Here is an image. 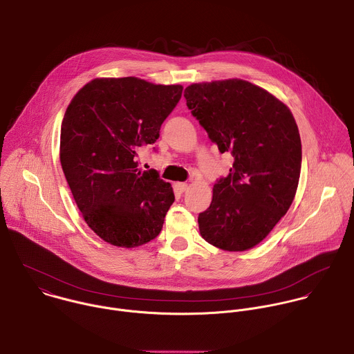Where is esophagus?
<instances>
[{
  "label": "esophagus",
  "mask_w": 354,
  "mask_h": 354,
  "mask_svg": "<svg viewBox=\"0 0 354 354\" xmlns=\"http://www.w3.org/2000/svg\"><path fill=\"white\" fill-rule=\"evenodd\" d=\"M174 189H176L177 192L183 194V192H185V191L188 189V184H187V183H176V184H174Z\"/></svg>",
  "instance_id": "34e87169"
}]
</instances>
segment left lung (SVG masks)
<instances>
[{
	"label": "left lung",
	"instance_id": "left-lung-1",
	"mask_svg": "<svg viewBox=\"0 0 354 354\" xmlns=\"http://www.w3.org/2000/svg\"><path fill=\"white\" fill-rule=\"evenodd\" d=\"M184 97L220 152L235 159L198 217L201 235L227 251L248 250L294 201L302 162L295 119L286 104L243 80L192 84Z\"/></svg>",
	"mask_w": 354,
	"mask_h": 354
}]
</instances>
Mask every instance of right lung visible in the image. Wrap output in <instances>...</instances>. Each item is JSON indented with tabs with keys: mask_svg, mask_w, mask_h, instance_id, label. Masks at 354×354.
<instances>
[{
	"mask_svg": "<svg viewBox=\"0 0 354 354\" xmlns=\"http://www.w3.org/2000/svg\"><path fill=\"white\" fill-rule=\"evenodd\" d=\"M181 95V85L97 78L67 107L60 163L86 224L113 245L137 247L162 231L173 188L156 170L140 171L136 156L158 140Z\"/></svg>",
	"mask_w": 354,
	"mask_h": 354,
	"instance_id": "right-lung-1",
	"label": "right lung"
}]
</instances>
